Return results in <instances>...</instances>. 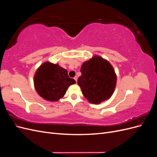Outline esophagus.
I'll use <instances>...</instances> for the list:
<instances>
[{
    "instance_id": "obj_1",
    "label": "esophagus",
    "mask_w": 157,
    "mask_h": 157,
    "mask_svg": "<svg viewBox=\"0 0 157 157\" xmlns=\"http://www.w3.org/2000/svg\"><path fill=\"white\" fill-rule=\"evenodd\" d=\"M77 78H78V77H77V76H75V77H74V79L75 80V81H76V82H77Z\"/></svg>"
}]
</instances>
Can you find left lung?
<instances>
[{
  "mask_svg": "<svg viewBox=\"0 0 157 157\" xmlns=\"http://www.w3.org/2000/svg\"><path fill=\"white\" fill-rule=\"evenodd\" d=\"M80 72L77 82L90 103L99 104L111 98L116 86L117 75L108 61L94 56L84 62Z\"/></svg>",
  "mask_w": 157,
  "mask_h": 157,
  "instance_id": "1",
  "label": "left lung"
}]
</instances>
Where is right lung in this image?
Wrapping results in <instances>:
<instances>
[{
	"label": "right lung",
	"mask_w": 157,
	"mask_h": 157,
	"mask_svg": "<svg viewBox=\"0 0 157 157\" xmlns=\"http://www.w3.org/2000/svg\"><path fill=\"white\" fill-rule=\"evenodd\" d=\"M76 82L68 76L67 71L58 64L44 63L36 70L34 77L36 91L46 100L57 101L66 93L69 86Z\"/></svg>",
	"instance_id": "add662e5"
}]
</instances>
